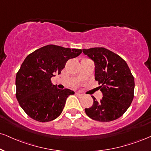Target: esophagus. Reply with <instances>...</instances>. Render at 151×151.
I'll list each match as a JSON object with an SVG mask.
<instances>
[{"instance_id": "obj_1", "label": "esophagus", "mask_w": 151, "mask_h": 151, "mask_svg": "<svg viewBox=\"0 0 151 151\" xmlns=\"http://www.w3.org/2000/svg\"><path fill=\"white\" fill-rule=\"evenodd\" d=\"M76 96H78V97H79V98H81V97H83V94H81V93H76Z\"/></svg>"}]
</instances>
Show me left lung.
Segmentation results:
<instances>
[{
	"label": "left lung",
	"mask_w": 151,
	"mask_h": 151,
	"mask_svg": "<svg viewBox=\"0 0 151 151\" xmlns=\"http://www.w3.org/2000/svg\"><path fill=\"white\" fill-rule=\"evenodd\" d=\"M85 55L95 63V79L101 85L103 97L85 108L90 118L99 122H110L120 117L134 99V78L127 64L120 56L108 49H83Z\"/></svg>",
	"instance_id": "1"
}]
</instances>
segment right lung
<instances>
[{"mask_svg":"<svg viewBox=\"0 0 151 151\" xmlns=\"http://www.w3.org/2000/svg\"><path fill=\"white\" fill-rule=\"evenodd\" d=\"M81 49L47 45L27 56L16 75V98L31 118L41 122L53 120L63 112L73 91L59 89L51 82L68 60L79 56Z\"/></svg>","mask_w":151,"mask_h":151,"instance_id":"obj_1","label":"right lung"}]
</instances>
